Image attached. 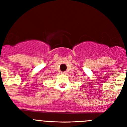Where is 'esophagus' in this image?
Here are the masks:
<instances>
[{
	"label": "esophagus",
	"mask_w": 127,
	"mask_h": 127,
	"mask_svg": "<svg viewBox=\"0 0 127 127\" xmlns=\"http://www.w3.org/2000/svg\"><path fill=\"white\" fill-rule=\"evenodd\" d=\"M62 74H67V72L64 71V72H62Z\"/></svg>",
	"instance_id": "1"
}]
</instances>
